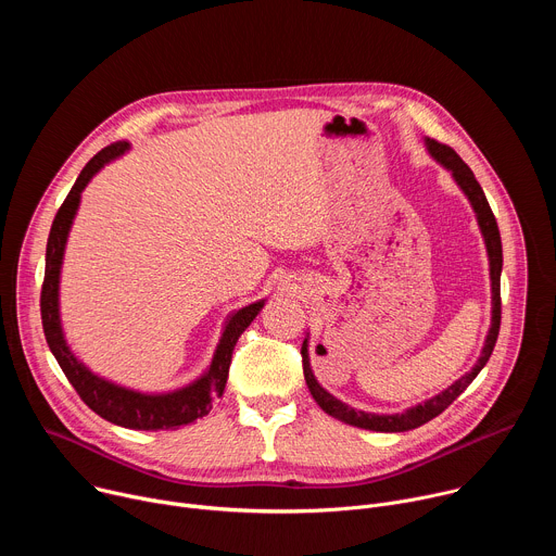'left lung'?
I'll return each mask as SVG.
<instances>
[{
    "label": "left lung",
    "mask_w": 556,
    "mask_h": 556,
    "mask_svg": "<svg viewBox=\"0 0 556 556\" xmlns=\"http://www.w3.org/2000/svg\"><path fill=\"white\" fill-rule=\"evenodd\" d=\"M425 147H427V151H429V155L433 157V161L440 163L451 174L455 185L462 189V193L470 202V206L475 211V217H478V224H480V230H482V237H484V244H486L489 270H491V292H493V296H491V303H493L491 328H489L482 354H480L478 363L472 365V369L468 374L457 378L444 391L433 395V399H429V401H425V403H420L416 407H409V409H405L401 414H367V412H361V409H354V407L341 403L337 395H332L328 389H324L319 384V380H316L312 367H309V352H307L309 334H305L303 345H301V356H303V376H305V382H307V389L312 393V399L316 401V405H319L328 416H332V418H337V420H341L345 425L358 427V429L382 431V433H403V431L418 429L425 422H429L435 416H440L457 399V395L475 380V376H478L484 369V365L489 363V358L493 354V348L497 343V334H500V324H502L500 279H502L504 257H502V237H500L497 219H495V215L491 211V204H489L480 182L475 180L472 172L466 167V163L462 161V157L448 144H442V142H438L433 138H425Z\"/></svg>",
    "instance_id": "1"
}]
</instances>
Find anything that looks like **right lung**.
I'll return each instance as SVG.
<instances>
[{
    "mask_svg": "<svg viewBox=\"0 0 556 556\" xmlns=\"http://www.w3.org/2000/svg\"><path fill=\"white\" fill-rule=\"evenodd\" d=\"M129 151V142H114L99 151L92 161L78 174L74 187L70 189L65 202L54 215L48 247H46V277L41 288V321L50 352L54 354L59 367L67 376L70 384L81 395V401L101 418L112 425L136 429V431H157V429H178L189 425L202 416H206L213 407V401L224 391L228 367L232 358V350L237 339L253 324L266 299L249 303L226 316L219 343L213 352L211 365L206 371L193 382L163 393H144L138 389H129L116 384L99 374H94L84 361H78L63 334L61 312H59V283H61V266L65 255L67 235L72 222L76 217L81 193L90 185V180L118 155Z\"/></svg>",
    "mask_w": 556,
    "mask_h": 556,
    "instance_id": "1",
    "label": "right lung"
}]
</instances>
